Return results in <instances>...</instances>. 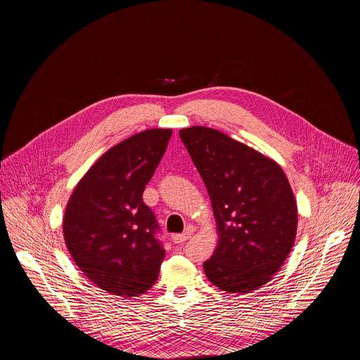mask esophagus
<instances>
[{
    "mask_svg": "<svg viewBox=\"0 0 360 360\" xmlns=\"http://www.w3.org/2000/svg\"><path fill=\"white\" fill-rule=\"evenodd\" d=\"M191 235H193V231H191V228H188V229H187L186 232H183V233L173 235V242H174V243H183V242H186L187 239H190Z\"/></svg>",
    "mask_w": 360,
    "mask_h": 360,
    "instance_id": "obj_1",
    "label": "esophagus"
}]
</instances>
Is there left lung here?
I'll use <instances>...</instances> for the list:
<instances>
[{
  "mask_svg": "<svg viewBox=\"0 0 360 360\" xmlns=\"http://www.w3.org/2000/svg\"><path fill=\"white\" fill-rule=\"evenodd\" d=\"M203 179L219 233L203 264L207 280L231 294L252 292L280 271L297 235V203L272 158L213 128L179 131Z\"/></svg>",
  "mask_w": 360,
  "mask_h": 360,
  "instance_id": "left-lung-1",
  "label": "left lung"
}]
</instances>
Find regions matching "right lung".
<instances>
[{"label": "right lung", "mask_w": 360, "mask_h": 360, "mask_svg": "<svg viewBox=\"0 0 360 360\" xmlns=\"http://www.w3.org/2000/svg\"><path fill=\"white\" fill-rule=\"evenodd\" d=\"M172 134L153 128L109 148L68 202L63 236L69 254L88 280L110 294L141 295L158 278L165 251L143 193Z\"/></svg>", "instance_id": "right-lung-1"}]
</instances>
